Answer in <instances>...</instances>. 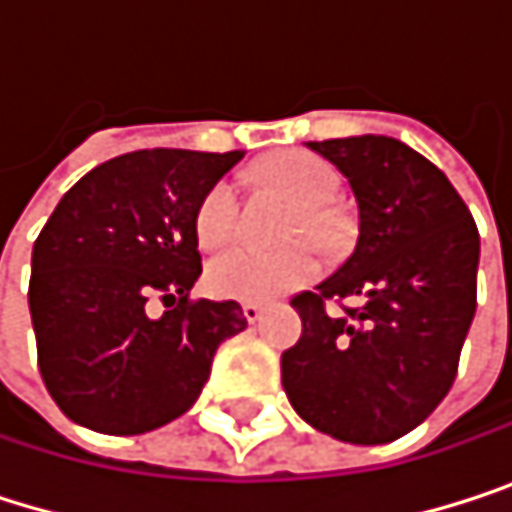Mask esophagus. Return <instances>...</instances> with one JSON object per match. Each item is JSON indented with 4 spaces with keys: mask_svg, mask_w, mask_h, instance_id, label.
Returning a JSON list of instances; mask_svg holds the SVG:
<instances>
[{
    "mask_svg": "<svg viewBox=\"0 0 512 512\" xmlns=\"http://www.w3.org/2000/svg\"><path fill=\"white\" fill-rule=\"evenodd\" d=\"M263 311H266V308L257 305V302H246V305H243V317H246L249 323H257V320L263 317Z\"/></svg>",
    "mask_w": 512,
    "mask_h": 512,
    "instance_id": "34e87169",
    "label": "esophagus"
}]
</instances>
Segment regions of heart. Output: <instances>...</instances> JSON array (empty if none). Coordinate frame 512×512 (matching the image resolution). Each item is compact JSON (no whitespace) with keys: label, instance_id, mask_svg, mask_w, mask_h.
Returning a JSON list of instances; mask_svg holds the SVG:
<instances>
[{"label":"heart","instance_id":"1","mask_svg":"<svg viewBox=\"0 0 512 512\" xmlns=\"http://www.w3.org/2000/svg\"><path fill=\"white\" fill-rule=\"evenodd\" d=\"M257 174L263 183L275 186L290 201H296V213L290 216L287 237L299 243L275 252L240 246L216 257L207 269V284L222 299L266 302L278 293H287L311 281L320 269V260L314 246L305 243L302 237H311L317 243H332L335 237V216L326 210V204L338 192V174L326 159L308 151H281L266 156L257 165ZM237 225H240L237 186L231 180H219L204 192L195 210L198 243L204 249H219L234 240Z\"/></svg>","mask_w":512,"mask_h":512}]
</instances>
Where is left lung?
<instances>
[{
  "label": "left lung",
  "instance_id": "obj_1",
  "mask_svg": "<svg viewBox=\"0 0 512 512\" xmlns=\"http://www.w3.org/2000/svg\"><path fill=\"white\" fill-rule=\"evenodd\" d=\"M358 204L353 255L293 296L302 338L281 353L290 406L314 430L385 445L415 430L451 391L477 308V225L451 180L388 136L308 142ZM356 298V309L329 301Z\"/></svg>",
  "mask_w": 512,
  "mask_h": 512
}]
</instances>
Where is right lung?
Instances as JSON below:
<instances>
[{"mask_svg":"<svg viewBox=\"0 0 512 512\" xmlns=\"http://www.w3.org/2000/svg\"><path fill=\"white\" fill-rule=\"evenodd\" d=\"M240 159L133 151L91 168L52 210L32 249L29 311L44 385L73 424L139 436L180 418L219 344L246 329L237 302L189 299L195 210Z\"/></svg>","mask_w":512,"mask_h":512,"instance_id":"obj_1","label":"right lung"}]
</instances>
